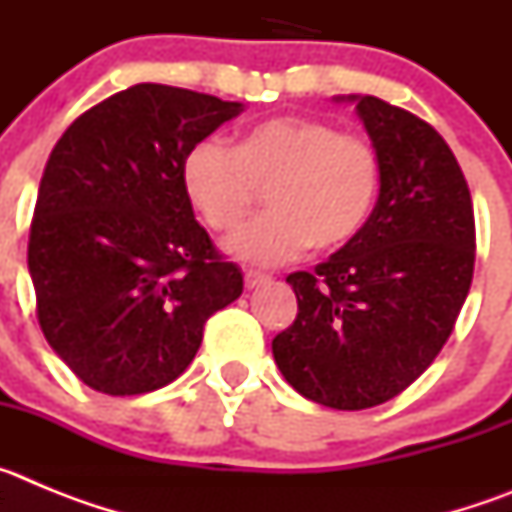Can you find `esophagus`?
I'll list each match as a JSON object with an SVG mask.
<instances>
[{
  "mask_svg": "<svg viewBox=\"0 0 512 512\" xmlns=\"http://www.w3.org/2000/svg\"><path fill=\"white\" fill-rule=\"evenodd\" d=\"M243 279H246L248 289H256V287H261V284L269 282V277H266V274H261V271H246V274H243Z\"/></svg>",
  "mask_w": 512,
  "mask_h": 512,
  "instance_id": "obj_1",
  "label": "esophagus"
}]
</instances>
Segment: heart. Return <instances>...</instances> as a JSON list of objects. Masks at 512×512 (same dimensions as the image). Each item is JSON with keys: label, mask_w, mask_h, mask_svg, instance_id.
<instances>
[{"label": "heart", "mask_w": 512, "mask_h": 512, "mask_svg": "<svg viewBox=\"0 0 512 512\" xmlns=\"http://www.w3.org/2000/svg\"><path fill=\"white\" fill-rule=\"evenodd\" d=\"M189 205L212 230L233 228L266 189L269 212L223 241L230 259L277 266L310 248L333 251L366 225L379 192L374 148L338 135L328 122L274 117L241 135L238 146L202 138L182 161Z\"/></svg>", "instance_id": "1"}]
</instances>
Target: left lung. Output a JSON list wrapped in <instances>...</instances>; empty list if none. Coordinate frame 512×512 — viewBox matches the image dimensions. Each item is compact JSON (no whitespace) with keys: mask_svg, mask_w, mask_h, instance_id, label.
<instances>
[{"mask_svg":"<svg viewBox=\"0 0 512 512\" xmlns=\"http://www.w3.org/2000/svg\"><path fill=\"white\" fill-rule=\"evenodd\" d=\"M354 104L379 161V197L354 241L289 274L295 323L274 341L302 397L364 410L400 395L449 341L474 274L467 179L436 130L377 97Z\"/></svg>","mask_w":512,"mask_h":512,"instance_id":"left-lung-1","label":"left lung"}]
</instances>
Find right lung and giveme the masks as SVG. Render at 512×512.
I'll use <instances>...</instances> for the list:
<instances>
[{
	"label": "right lung",
	"instance_id": "add662e5",
	"mask_svg": "<svg viewBox=\"0 0 512 512\" xmlns=\"http://www.w3.org/2000/svg\"><path fill=\"white\" fill-rule=\"evenodd\" d=\"M241 102L135 84L79 117L53 148L27 269L45 341L104 395L166 387L192 364L212 312L243 292L194 220L182 161Z\"/></svg>",
	"mask_w": 512,
	"mask_h": 512
}]
</instances>
